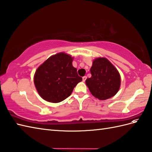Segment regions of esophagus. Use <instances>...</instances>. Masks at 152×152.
<instances>
[{"mask_svg":"<svg viewBox=\"0 0 152 152\" xmlns=\"http://www.w3.org/2000/svg\"><path fill=\"white\" fill-rule=\"evenodd\" d=\"M87 79V76H83V77H82V80H83V82H85L86 81V80Z\"/></svg>","mask_w":152,"mask_h":152,"instance_id":"obj_1","label":"esophagus"}]
</instances>
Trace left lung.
<instances>
[{
  "label": "left lung",
  "instance_id": "8db88e82",
  "mask_svg": "<svg viewBox=\"0 0 152 152\" xmlns=\"http://www.w3.org/2000/svg\"><path fill=\"white\" fill-rule=\"evenodd\" d=\"M91 77L86 80V86L95 97L106 100L119 91L121 77L115 67L104 57L96 58L90 69Z\"/></svg>",
  "mask_w": 152,
  "mask_h": 152
}]
</instances>
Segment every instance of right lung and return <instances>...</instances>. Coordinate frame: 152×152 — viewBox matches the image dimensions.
Masks as SVG:
<instances>
[{
  "label": "right lung",
  "instance_id": "right-lung-1",
  "mask_svg": "<svg viewBox=\"0 0 152 152\" xmlns=\"http://www.w3.org/2000/svg\"><path fill=\"white\" fill-rule=\"evenodd\" d=\"M73 58L65 53H59L44 61L34 76V83L42 98L57 103L71 95L74 88L82 80L72 66Z\"/></svg>",
  "mask_w": 152,
  "mask_h": 152
}]
</instances>
